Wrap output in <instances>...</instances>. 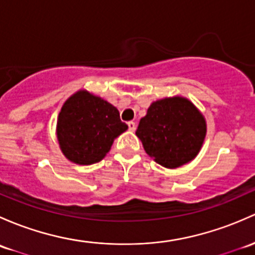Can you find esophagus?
<instances>
[{
    "mask_svg": "<svg viewBox=\"0 0 255 255\" xmlns=\"http://www.w3.org/2000/svg\"><path fill=\"white\" fill-rule=\"evenodd\" d=\"M128 128H129L130 132H134L135 128H136L135 122H133V121H130V122H128Z\"/></svg>",
    "mask_w": 255,
    "mask_h": 255,
    "instance_id": "34e87169",
    "label": "esophagus"
}]
</instances>
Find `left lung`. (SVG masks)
<instances>
[{"label":"left lung","instance_id":"1","mask_svg":"<svg viewBox=\"0 0 255 255\" xmlns=\"http://www.w3.org/2000/svg\"><path fill=\"white\" fill-rule=\"evenodd\" d=\"M135 134L150 157L163 167L177 168L192 161L200 151L206 122L188 99L173 96L150 105Z\"/></svg>","mask_w":255,"mask_h":255}]
</instances>
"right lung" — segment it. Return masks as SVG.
<instances>
[{
    "label": "right lung",
    "mask_w": 255,
    "mask_h": 255,
    "mask_svg": "<svg viewBox=\"0 0 255 255\" xmlns=\"http://www.w3.org/2000/svg\"><path fill=\"white\" fill-rule=\"evenodd\" d=\"M127 129L116 107L87 90H79L63 104L56 132L69 161L92 165L101 161L115 139Z\"/></svg>",
    "instance_id": "add662e5"
}]
</instances>
